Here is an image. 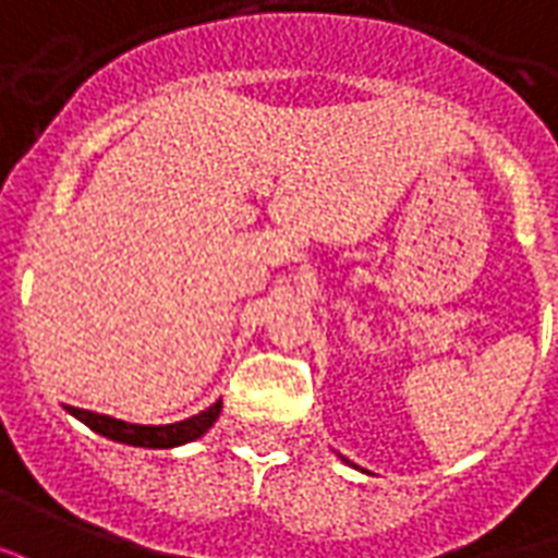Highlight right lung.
Listing matches in <instances>:
<instances>
[{
  "instance_id": "right-lung-1",
  "label": "right lung",
  "mask_w": 558,
  "mask_h": 558,
  "mask_svg": "<svg viewBox=\"0 0 558 558\" xmlns=\"http://www.w3.org/2000/svg\"><path fill=\"white\" fill-rule=\"evenodd\" d=\"M64 410L76 416L83 425L100 434V437H109V440L124 442V446H140V449H174V446H184V442L198 440L202 434L210 430V425L219 418V410H222V401L210 404L202 413L184 418V422H172V425H133V422H124V418L104 416V413H95V410H80L68 408Z\"/></svg>"
}]
</instances>
